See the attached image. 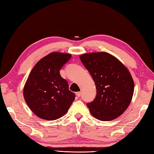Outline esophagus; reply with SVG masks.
I'll use <instances>...</instances> for the list:
<instances>
[{
  "instance_id": "esophagus-1",
  "label": "esophagus",
  "mask_w": 154,
  "mask_h": 154,
  "mask_svg": "<svg viewBox=\"0 0 154 154\" xmlns=\"http://www.w3.org/2000/svg\"><path fill=\"white\" fill-rule=\"evenodd\" d=\"M81 94H82V92H76V93L77 97H80V96H81Z\"/></svg>"
}]
</instances>
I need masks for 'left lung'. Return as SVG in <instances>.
<instances>
[{
	"mask_svg": "<svg viewBox=\"0 0 154 154\" xmlns=\"http://www.w3.org/2000/svg\"><path fill=\"white\" fill-rule=\"evenodd\" d=\"M80 59L97 88L94 100L86 104L91 114L104 121L122 115L131 103L134 92V82L128 69L106 52L85 54Z\"/></svg>",
	"mask_w": 154,
	"mask_h": 154,
	"instance_id": "1",
	"label": "left lung"
}]
</instances>
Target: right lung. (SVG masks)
Segmentation results:
<instances>
[{"label":"right lung","instance_id":"obj_1","mask_svg":"<svg viewBox=\"0 0 154 154\" xmlns=\"http://www.w3.org/2000/svg\"><path fill=\"white\" fill-rule=\"evenodd\" d=\"M70 54L52 52L32 69L23 90L25 100L37 117L56 120L64 115L76 95L60 71L70 60Z\"/></svg>","mask_w":154,"mask_h":154}]
</instances>
